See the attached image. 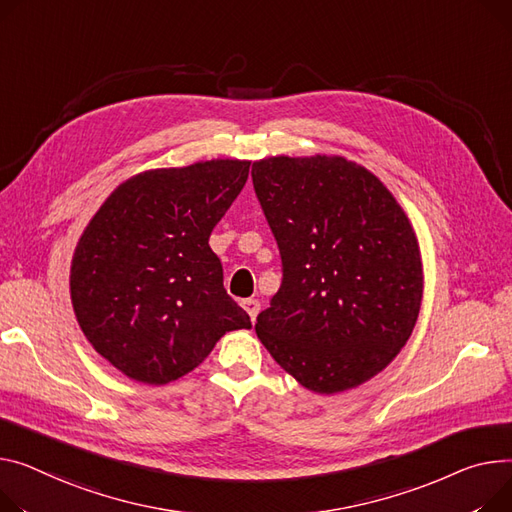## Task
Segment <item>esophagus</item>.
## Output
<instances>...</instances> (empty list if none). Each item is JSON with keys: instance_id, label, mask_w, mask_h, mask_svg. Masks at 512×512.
Here are the masks:
<instances>
[{"instance_id": "esophagus-1", "label": "esophagus", "mask_w": 512, "mask_h": 512, "mask_svg": "<svg viewBox=\"0 0 512 512\" xmlns=\"http://www.w3.org/2000/svg\"><path fill=\"white\" fill-rule=\"evenodd\" d=\"M243 306H245V311L249 313L251 321L255 323V319H257V315H259V311H261V304H259V300L247 298V300H243Z\"/></svg>"}]
</instances>
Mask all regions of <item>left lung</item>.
<instances>
[{
  "label": "left lung",
  "instance_id": "1",
  "mask_svg": "<svg viewBox=\"0 0 512 512\" xmlns=\"http://www.w3.org/2000/svg\"><path fill=\"white\" fill-rule=\"evenodd\" d=\"M251 177L284 271L255 323L261 344L321 395L377 377L420 315L410 218L379 177L344 156H271L253 162Z\"/></svg>",
  "mask_w": 512,
  "mask_h": 512
}]
</instances>
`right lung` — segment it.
Segmentation results:
<instances>
[{
	"label": "right lung",
	"instance_id": "obj_1",
	"mask_svg": "<svg viewBox=\"0 0 512 512\" xmlns=\"http://www.w3.org/2000/svg\"><path fill=\"white\" fill-rule=\"evenodd\" d=\"M249 166L216 158L144 170L84 228L70 269L74 313L92 348L131 381H177L226 331L251 329L210 249Z\"/></svg>",
	"mask_w": 512,
	"mask_h": 512
}]
</instances>
